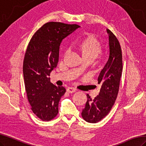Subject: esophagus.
Here are the masks:
<instances>
[{"label": "esophagus", "mask_w": 146, "mask_h": 146, "mask_svg": "<svg viewBox=\"0 0 146 146\" xmlns=\"http://www.w3.org/2000/svg\"><path fill=\"white\" fill-rule=\"evenodd\" d=\"M76 90V88H72V87H69V88H67V92H69V93H70V94L75 92Z\"/></svg>", "instance_id": "1"}]
</instances>
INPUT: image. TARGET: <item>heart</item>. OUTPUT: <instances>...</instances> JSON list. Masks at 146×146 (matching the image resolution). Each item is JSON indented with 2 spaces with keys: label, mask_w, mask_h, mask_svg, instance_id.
I'll return each instance as SVG.
<instances>
[{
  "label": "heart",
  "mask_w": 146,
  "mask_h": 146,
  "mask_svg": "<svg viewBox=\"0 0 146 146\" xmlns=\"http://www.w3.org/2000/svg\"><path fill=\"white\" fill-rule=\"evenodd\" d=\"M76 48L83 58L94 60L100 54L102 49L101 42L94 35L88 34L77 42Z\"/></svg>",
  "instance_id": "obj_1"
}]
</instances>
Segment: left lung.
I'll return each instance as SVG.
<instances>
[{
	"instance_id": "obj_1",
	"label": "left lung",
	"mask_w": 146,
	"mask_h": 146,
	"mask_svg": "<svg viewBox=\"0 0 146 146\" xmlns=\"http://www.w3.org/2000/svg\"><path fill=\"white\" fill-rule=\"evenodd\" d=\"M106 31L109 38V56L98 77L100 90L93 100L87 95V101L82 112L84 119L91 123L100 121L110 111L118 94L122 74V52L119 42L111 31L106 29Z\"/></svg>"
}]
</instances>
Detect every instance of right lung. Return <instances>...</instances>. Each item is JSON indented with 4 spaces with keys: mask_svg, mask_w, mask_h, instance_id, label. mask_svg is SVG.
Masks as SVG:
<instances>
[{
    "mask_svg": "<svg viewBox=\"0 0 146 146\" xmlns=\"http://www.w3.org/2000/svg\"><path fill=\"white\" fill-rule=\"evenodd\" d=\"M80 27L76 24L46 23L28 45L23 65L25 90L31 110L42 121H50L58 115L59 102L66 89L52 84L49 76L58 64L62 40Z\"/></svg>",
    "mask_w": 146,
    "mask_h": 146,
    "instance_id": "obj_1",
    "label": "right lung"
}]
</instances>
